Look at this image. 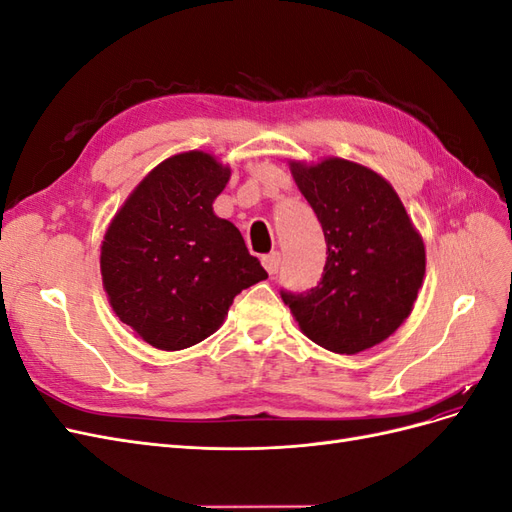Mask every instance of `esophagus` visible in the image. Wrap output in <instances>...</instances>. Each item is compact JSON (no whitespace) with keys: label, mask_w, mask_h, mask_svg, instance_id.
<instances>
[{"label":"esophagus","mask_w":512,"mask_h":512,"mask_svg":"<svg viewBox=\"0 0 512 512\" xmlns=\"http://www.w3.org/2000/svg\"><path fill=\"white\" fill-rule=\"evenodd\" d=\"M280 262H282V254L280 252H271L267 256H262V267H265L271 275L280 269Z\"/></svg>","instance_id":"34e87169"}]
</instances>
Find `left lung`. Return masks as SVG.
<instances>
[{
  "label": "left lung",
  "instance_id": "1",
  "mask_svg": "<svg viewBox=\"0 0 512 512\" xmlns=\"http://www.w3.org/2000/svg\"><path fill=\"white\" fill-rule=\"evenodd\" d=\"M327 241L316 288L282 292L303 335L335 354H359L410 316L425 277V243L393 185L344 158L290 160Z\"/></svg>",
  "mask_w": 512,
  "mask_h": 512
}]
</instances>
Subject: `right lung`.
I'll list each match as a JSON object with an SVG mask.
<instances>
[{
	"label": "right lung",
	"instance_id": "1",
	"mask_svg": "<svg viewBox=\"0 0 512 512\" xmlns=\"http://www.w3.org/2000/svg\"><path fill=\"white\" fill-rule=\"evenodd\" d=\"M228 179L230 166L211 153H177L136 185L104 232L108 303L153 348L203 342L243 288L267 280L239 228L213 213Z\"/></svg>",
	"mask_w": 512,
	"mask_h": 512
}]
</instances>
